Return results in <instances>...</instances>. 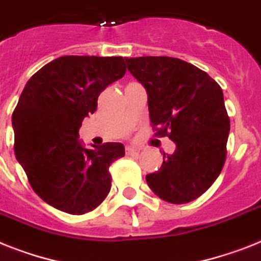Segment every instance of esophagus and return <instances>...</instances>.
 Listing matches in <instances>:
<instances>
[{
    "mask_svg": "<svg viewBox=\"0 0 261 261\" xmlns=\"http://www.w3.org/2000/svg\"><path fill=\"white\" fill-rule=\"evenodd\" d=\"M139 151H141V150L135 149V147H131V146H127L126 147L127 155H137V154H139Z\"/></svg>",
    "mask_w": 261,
    "mask_h": 261,
    "instance_id": "esophagus-1",
    "label": "esophagus"
}]
</instances>
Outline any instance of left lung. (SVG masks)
<instances>
[{
  "label": "left lung",
  "mask_w": 261,
  "mask_h": 261,
  "mask_svg": "<svg viewBox=\"0 0 261 261\" xmlns=\"http://www.w3.org/2000/svg\"><path fill=\"white\" fill-rule=\"evenodd\" d=\"M127 69L147 92L150 120L158 135L175 143L160 170L146 175L156 196L186 204L206 192L222 170L229 118L221 87L193 64L175 57H126Z\"/></svg>",
  "instance_id": "obj_1"
}]
</instances>
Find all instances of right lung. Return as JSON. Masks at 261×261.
<instances>
[{"instance_id":"right-lung-1","label":"right lung","mask_w":261,"mask_h":261,"mask_svg":"<svg viewBox=\"0 0 261 261\" xmlns=\"http://www.w3.org/2000/svg\"><path fill=\"white\" fill-rule=\"evenodd\" d=\"M124 73L120 56H61L28 80L12 116L14 154L32 189L50 206L84 215L110 193V165L124 155V146L88 149L79 128L101 91Z\"/></svg>"}]
</instances>
